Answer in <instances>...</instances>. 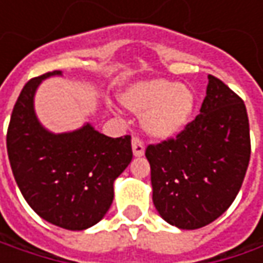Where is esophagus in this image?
Returning <instances> with one entry per match:
<instances>
[{"label": "esophagus", "instance_id": "obj_1", "mask_svg": "<svg viewBox=\"0 0 263 263\" xmlns=\"http://www.w3.org/2000/svg\"><path fill=\"white\" fill-rule=\"evenodd\" d=\"M132 149H133V155L135 157H143L145 155V145L139 137H133L132 140Z\"/></svg>", "mask_w": 263, "mask_h": 263}]
</instances>
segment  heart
Listing matches in <instances>:
<instances>
[{
  "label": "heart",
  "mask_w": 263,
  "mask_h": 263,
  "mask_svg": "<svg viewBox=\"0 0 263 263\" xmlns=\"http://www.w3.org/2000/svg\"><path fill=\"white\" fill-rule=\"evenodd\" d=\"M118 99L127 109L140 117L147 136L168 140L190 124L196 109L193 89L167 79H149L124 87Z\"/></svg>",
  "instance_id": "b5f03b06"
}]
</instances>
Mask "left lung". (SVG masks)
Listing matches in <instances>:
<instances>
[{
	"label": "left lung",
	"instance_id": "8db88e82",
	"mask_svg": "<svg viewBox=\"0 0 263 263\" xmlns=\"http://www.w3.org/2000/svg\"><path fill=\"white\" fill-rule=\"evenodd\" d=\"M152 200L164 221L202 228L234 202L250 159L245 102L219 79L208 76L200 114L176 139L149 145Z\"/></svg>",
	"mask_w": 263,
	"mask_h": 263
}]
</instances>
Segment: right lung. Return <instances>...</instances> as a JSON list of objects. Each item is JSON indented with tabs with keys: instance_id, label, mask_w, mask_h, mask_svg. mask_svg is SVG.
Segmentation results:
<instances>
[{
	"instance_id": "obj_1",
	"label": "right lung",
	"mask_w": 263,
	"mask_h": 263,
	"mask_svg": "<svg viewBox=\"0 0 263 263\" xmlns=\"http://www.w3.org/2000/svg\"><path fill=\"white\" fill-rule=\"evenodd\" d=\"M55 70L29 80L15 102L7 152L22 195L42 219L82 231L105 217L114 199V181L130 164L132 137H108L90 123L54 133L36 116L35 95Z\"/></svg>"
}]
</instances>
